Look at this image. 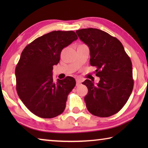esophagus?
<instances>
[{
	"label": "esophagus",
	"mask_w": 148,
	"mask_h": 148,
	"mask_svg": "<svg viewBox=\"0 0 148 148\" xmlns=\"http://www.w3.org/2000/svg\"><path fill=\"white\" fill-rule=\"evenodd\" d=\"M76 85H77V86H79V85L82 83V80L80 79L77 78V79H76Z\"/></svg>",
	"instance_id": "1"
}]
</instances>
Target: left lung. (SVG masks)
<instances>
[{
	"label": "left lung",
	"instance_id": "obj_1",
	"mask_svg": "<svg viewBox=\"0 0 148 148\" xmlns=\"http://www.w3.org/2000/svg\"><path fill=\"white\" fill-rule=\"evenodd\" d=\"M79 39L90 51V64L96 66L98 84L83 82L88 89L84 100L90 113L106 117L116 114L128 101L134 81L131 59L118 39L97 29L76 31Z\"/></svg>",
	"mask_w": 148,
	"mask_h": 148
}]
</instances>
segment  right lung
<instances>
[{"label": "right lung", "mask_w": 148, "mask_h": 148, "mask_svg": "<svg viewBox=\"0 0 148 148\" xmlns=\"http://www.w3.org/2000/svg\"><path fill=\"white\" fill-rule=\"evenodd\" d=\"M77 39L74 31H52L35 39L22 51L15 71L16 90L23 103L36 116L53 118L64 110L76 80L67 76L55 82L52 71L59 63L62 49Z\"/></svg>", "instance_id": "right-lung-1"}]
</instances>
